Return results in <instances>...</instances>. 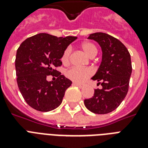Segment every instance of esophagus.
I'll list each match as a JSON object with an SVG mask.
<instances>
[{
	"mask_svg": "<svg viewBox=\"0 0 148 148\" xmlns=\"http://www.w3.org/2000/svg\"><path fill=\"white\" fill-rule=\"evenodd\" d=\"M73 84L75 86H77V87H78V88H84V85H85V84L83 83H76V82H74V83H73Z\"/></svg>",
	"mask_w": 148,
	"mask_h": 148,
	"instance_id": "1",
	"label": "esophagus"
}]
</instances>
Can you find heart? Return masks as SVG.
<instances>
[{
    "instance_id": "obj_1",
    "label": "heart",
    "mask_w": 148,
    "mask_h": 148,
    "mask_svg": "<svg viewBox=\"0 0 148 148\" xmlns=\"http://www.w3.org/2000/svg\"><path fill=\"white\" fill-rule=\"evenodd\" d=\"M81 47L89 58H94L97 53V49L96 46L93 43L89 42V41L82 43ZM71 51L69 47L66 48L64 51L63 52L62 57H61V62L63 64L67 65L69 64L70 59H71ZM92 70L89 67L81 68V67H73L65 72V75L67 78H69L70 80H71L72 81H74L76 83H81V82L86 81L92 75Z\"/></svg>"
}]
</instances>
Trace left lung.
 I'll return each mask as SVG.
<instances>
[{
  "label": "left lung",
  "mask_w": 148,
  "mask_h": 148,
  "mask_svg": "<svg viewBox=\"0 0 148 148\" xmlns=\"http://www.w3.org/2000/svg\"><path fill=\"white\" fill-rule=\"evenodd\" d=\"M89 39L98 43L102 50V61L92 79L102 86L95 89L84 105L95 114H104L114 110L126 97L132 72L131 55L118 39L105 33L90 34Z\"/></svg>",
  "instance_id": "left-lung-1"
}]
</instances>
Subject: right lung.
Listing matches in <instances>:
<instances>
[{
    "instance_id": "add662e5",
    "label": "right lung",
    "mask_w": 148,
    "mask_h": 148,
    "mask_svg": "<svg viewBox=\"0 0 148 148\" xmlns=\"http://www.w3.org/2000/svg\"><path fill=\"white\" fill-rule=\"evenodd\" d=\"M76 39L41 33L27 38L20 45L15 59L17 85L24 101L32 108L47 112L61 103L72 82L56 68L62 64L63 52ZM49 75L56 80L47 82Z\"/></svg>"
}]
</instances>
